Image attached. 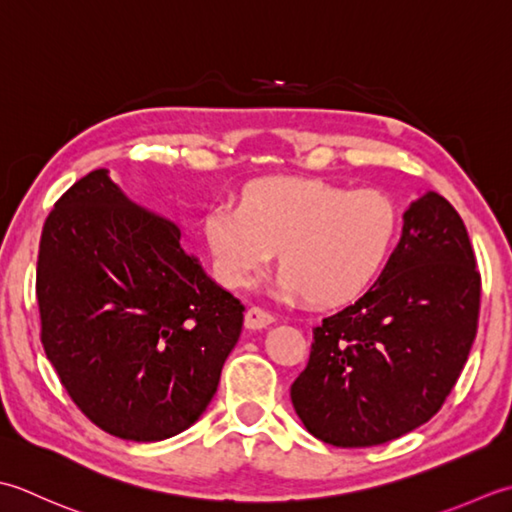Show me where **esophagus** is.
<instances>
[{
    "label": "esophagus",
    "mask_w": 512,
    "mask_h": 512,
    "mask_svg": "<svg viewBox=\"0 0 512 512\" xmlns=\"http://www.w3.org/2000/svg\"><path fill=\"white\" fill-rule=\"evenodd\" d=\"M271 322H274V316H271L269 311L260 309V307L247 309V314H245V327H247V329H252V331L265 329V327L271 325Z\"/></svg>",
    "instance_id": "1"
}]
</instances>
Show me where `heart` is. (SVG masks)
Instances as JSON below:
<instances>
[{"mask_svg": "<svg viewBox=\"0 0 512 512\" xmlns=\"http://www.w3.org/2000/svg\"><path fill=\"white\" fill-rule=\"evenodd\" d=\"M398 207L378 190H344L316 179H267L241 205L221 203L205 218L216 274L247 287L280 254L276 291L338 305L360 296L398 243Z\"/></svg>", "mask_w": 512, "mask_h": 512, "instance_id": "b5f03b06", "label": "heart"}]
</instances>
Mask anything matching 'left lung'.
Segmentation results:
<instances>
[{"label": "left lung", "instance_id": "1", "mask_svg": "<svg viewBox=\"0 0 512 512\" xmlns=\"http://www.w3.org/2000/svg\"><path fill=\"white\" fill-rule=\"evenodd\" d=\"M373 287L314 329L291 404L318 440L375 446L440 411L471 353L479 274L455 207L424 192Z\"/></svg>", "mask_w": 512, "mask_h": 512}]
</instances>
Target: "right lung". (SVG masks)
I'll return each instance as SVG.
<instances>
[{
  "instance_id": "right-lung-1",
  "label": "right lung",
  "mask_w": 512,
  "mask_h": 512,
  "mask_svg": "<svg viewBox=\"0 0 512 512\" xmlns=\"http://www.w3.org/2000/svg\"><path fill=\"white\" fill-rule=\"evenodd\" d=\"M181 227L83 176L44 223L41 344L83 415L130 442L179 435L212 402L243 305L181 245Z\"/></svg>"
}]
</instances>
